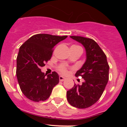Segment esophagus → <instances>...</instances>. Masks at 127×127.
<instances>
[{
  "instance_id": "esophagus-1",
  "label": "esophagus",
  "mask_w": 127,
  "mask_h": 127,
  "mask_svg": "<svg viewBox=\"0 0 127 127\" xmlns=\"http://www.w3.org/2000/svg\"><path fill=\"white\" fill-rule=\"evenodd\" d=\"M65 79V77H63V76H59V80H60V81H64Z\"/></svg>"
}]
</instances>
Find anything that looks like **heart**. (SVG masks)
Wrapping results in <instances>:
<instances>
[{
    "label": "heart",
    "mask_w": 127,
    "mask_h": 127,
    "mask_svg": "<svg viewBox=\"0 0 127 127\" xmlns=\"http://www.w3.org/2000/svg\"><path fill=\"white\" fill-rule=\"evenodd\" d=\"M59 71L62 74H67V69L65 65H63L59 68Z\"/></svg>",
    "instance_id": "obj_1"
}]
</instances>
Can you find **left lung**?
<instances>
[{
	"instance_id": "left-lung-1",
	"label": "left lung",
	"mask_w": 127,
	"mask_h": 127,
	"mask_svg": "<svg viewBox=\"0 0 127 127\" xmlns=\"http://www.w3.org/2000/svg\"><path fill=\"white\" fill-rule=\"evenodd\" d=\"M80 42L86 50V61L76 77L84 79L82 85L75 84L67 92V99L75 107L85 109L90 107L98 100L102 95L109 80V66L107 57L94 40L81 36H70Z\"/></svg>"
}]
</instances>
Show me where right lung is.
<instances>
[{
	"mask_svg": "<svg viewBox=\"0 0 127 127\" xmlns=\"http://www.w3.org/2000/svg\"><path fill=\"white\" fill-rule=\"evenodd\" d=\"M67 37L46 33L34 35L21 46L16 59V76L22 93L34 102L49 98L59 83L56 72L46 76L41 67L51 59L54 46Z\"/></svg>",
	"mask_w": 127,
	"mask_h": 127,
	"instance_id": "right-lung-1",
	"label": "right lung"
}]
</instances>
